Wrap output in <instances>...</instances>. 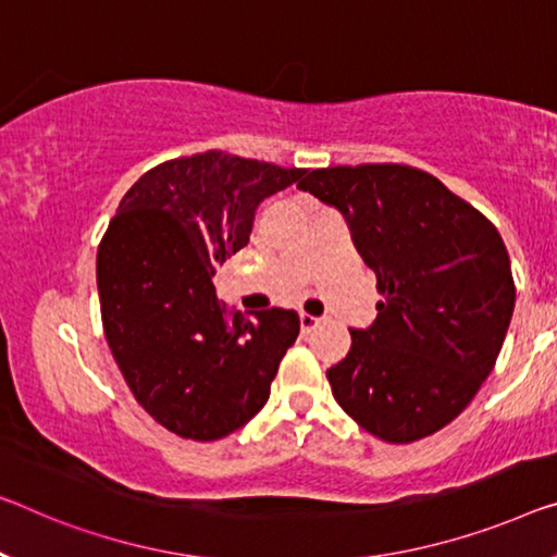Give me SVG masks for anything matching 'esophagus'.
Instances as JSON below:
<instances>
[{"label": "esophagus", "mask_w": 557, "mask_h": 557, "mask_svg": "<svg viewBox=\"0 0 557 557\" xmlns=\"http://www.w3.org/2000/svg\"><path fill=\"white\" fill-rule=\"evenodd\" d=\"M315 323H319V319H315V315H311V313H301V331H304V333H308L311 329H315Z\"/></svg>", "instance_id": "34e87169"}]
</instances>
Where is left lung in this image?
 I'll return each mask as SVG.
<instances>
[{
  "label": "left lung",
  "instance_id": "obj_1",
  "mask_svg": "<svg viewBox=\"0 0 557 557\" xmlns=\"http://www.w3.org/2000/svg\"><path fill=\"white\" fill-rule=\"evenodd\" d=\"M298 189L341 211L383 294L326 371L333 398L381 441L441 431L483 386L510 326L516 284L498 228L413 166L313 169Z\"/></svg>",
  "mask_w": 557,
  "mask_h": 557
}]
</instances>
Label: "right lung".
I'll list each match as a JSON object with an SVG mask.
<instances>
[{
	"label": "right lung",
	"instance_id": "1",
	"mask_svg": "<svg viewBox=\"0 0 557 557\" xmlns=\"http://www.w3.org/2000/svg\"><path fill=\"white\" fill-rule=\"evenodd\" d=\"M306 174L224 151L174 159L119 203L97 253L107 344L153 421L216 441L267 406L296 311L226 319L211 278L249 244L256 209Z\"/></svg>",
	"mask_w": 557,
	"mask_h": 557
}]
</instances>
